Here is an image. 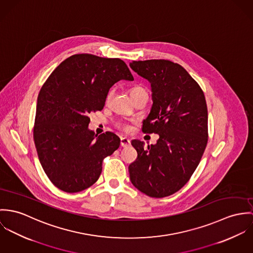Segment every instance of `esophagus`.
Segmentation results:
<instances>
[{
  "instance_id": "34e87169",
  "label": "esophagus",
  "mask_w": 253,
  "mask_h": 253,
  "mask_svg": "<svg viewBox=\"0 0 253 253\" xmlns=\"http://www.w3.org/2000/svg\"><path fill=\"white\" fill-rule=\"evenodd\" d=\"M120 144L122 147H128L131 144V141L127 138H121L120 139Z\"/></svg>"
}]
</instances>
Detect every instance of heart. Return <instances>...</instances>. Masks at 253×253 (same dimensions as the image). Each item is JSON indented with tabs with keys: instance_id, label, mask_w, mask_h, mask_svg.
Segmentation results:
<instances>
[{
	"instance_id": "obj_1",
	"label": "heart",
	"mask_w": 253,
	"mask_h": 253,
	"mask_svg": "<svg viewBox=\"0 0 253 253\" xmlns=\"http://www.w3.org/2000/svg\"><path fill=\"white\" fill-rule=\"evenodd\" d=\"M130 94H131L132 98L135 100V99H136V98H138L140 95L146 94V91H145L141 86H134V87H132V88L130 89ZM113 95V89H111V90L108 92V94H107V98H106L107 103H109V102L111 101V99H112ZM119 126H120L123 130H125V131H129V130H130V126H129V125H127V124L122 123V124H119Z\"/></svg>"
}]
</instances>
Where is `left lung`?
<instances>
[{
    "label": "left lung",
    "mask_w": 253,
    "mask_h": 253,
    "mask_svg": "<svg viewBox=\"0 0 253 253\" xmlns=\"http://www.w3.org/2000/svg\"><path fill=\"white\" fill-rule=\"evenodd\" d=\"M131 69L151 84L152 107L142 121V132L158 134L155 144L138 152L130 164L133 185L153 198L169 196L190 179L208 143V109L200 85L180 65L169 60L133 61Z\"/></svg>",
    "instance_id": "8db88e82"
}]
</instances>
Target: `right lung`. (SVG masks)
<instances>
[{
    "label": "right lung",
    "instance_id": "add662e5",
    "mask_svg": "<svg viewBox=\"0 0 253 253\" xmlns=\"http://www.w3.org/2000/svg\"><path fill=\"white\" fill-rule=\"evenodd\" d=\"M134 81L119 58L76 54L64 60L42 85L37 102L34 141L44 172L57 188L76 193L93 185L103 160L119 147L112 132L88 129L89 113L102 111L110 88Z\"/></svg>",
    "mask_w": 253,
    "mask_h": 253
}]
</instances>
